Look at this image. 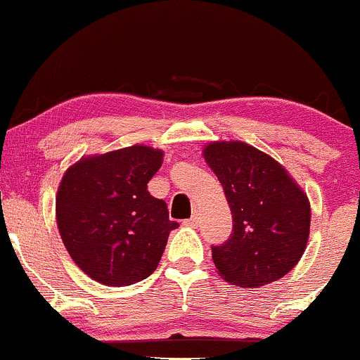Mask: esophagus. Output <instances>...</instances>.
Instances as JSON below:
<instances>
[{
    "label": "esophagus",
    "instance_id": "34e87169",
    "mask_svg": "<svg viewBox=\"0 0 360 360\" xmlns=\"http://www.w3.org/2000/svg\"><path fill=\"white\" fill-rule=\"evenodd\" d=\"M185 225H188V226H195L197 223H199V211H194L192 212V218L191 219H185Z\"/></svg>",
    "mask_w": 360,
    "mask_h": 360
}]
</instances>
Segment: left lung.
<instances>
[{"label":"left lung","mask_w":360,"mask_h":360,"mask_svg":"<svg viewBox=\"0 0 360 360\" xmlns=\"http://www.w3.org/2000/svg\"><path fill=\"white\" fill-rule=\"evenodd\" d=\"M204 158L225 188L233 218L230 238L211 247L218 273L245 288L280 280L307 245V195L283 166L243 142H212Z\"/></svg>","instance_id":"obj_1"}]
</instances>
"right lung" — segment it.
<instances>
[{
  "label": "right lung",
  "instance_id": "right-lung-1",
  "mask_svg": "<svg viewBox=\"0 0 360 360\" xmlns=\"http://www.w3.org/2000/svg\"><path fill=\"white\" fill-rule=\"evenodd\" d=\"M163 153L148 146L80 160L63 175L56 197L61 240L92 280L123 287L146 280L160 264L179 223L148 184Z\"/></svg>",
  "mask_w": 360,
  "mask_h": 360
}]
</instances>
